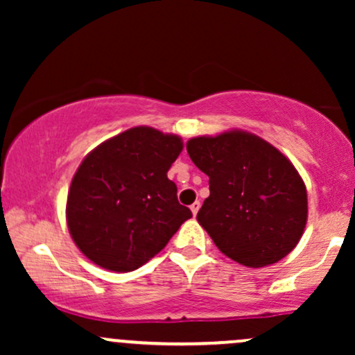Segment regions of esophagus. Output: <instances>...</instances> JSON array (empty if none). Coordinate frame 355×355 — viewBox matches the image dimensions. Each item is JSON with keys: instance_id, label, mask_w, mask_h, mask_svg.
<instances>
[{"instance_id": "1", "label": "esophagus", "mask_w": 355, "mask_h": 355, "mask_svg": "<svg viewBox=\"0 0 355 355\" xmlns=\"http://www.w3.org/2000/svg\"><path fill=\"white\" fill-rule=\"evenodd\" d=\"M190 210H191V214H193V215H197L198 214V210H200V202H193V203H191V205H190Z\"/></svg>"}]
</instances>
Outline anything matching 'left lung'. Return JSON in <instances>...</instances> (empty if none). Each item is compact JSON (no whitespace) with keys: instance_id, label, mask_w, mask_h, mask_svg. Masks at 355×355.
<instances>
[{"instance_id":"8db88e82","label":"left lung","mask_w":355,"mask_h":355,"mask_svg":"<svg viewBox=\"0 0 355 355\" xmlns=\"http://www.w3.org/2000/svg\"><path fill=\"white\" fill-rule=\"evenodd\" d=\"M187 152L209 175L197 220L222 254L259 268L294 250L307 222V190L287 157L237 130L191 138Z\"/></svg>"}]
</instances>
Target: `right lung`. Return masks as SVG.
<instances>
[{
	"label": "right lung",
	"instance_id": "obj_1",
	"mask_svg": "<svg viewBox=\"0 0 355 355\" xmlns=\"http://www.w3.org/2000/svg\"><path fill=\"white\" fill-rule=\"evenodd\" d=\"M182 148L180 137L137 126L81 162L68 191L67 220L92 262L113 272L135 270L191 217L166 177Z\"/></svg>",
	"mask_w": 355,
	"mask_h": 355
}]
</instances>
